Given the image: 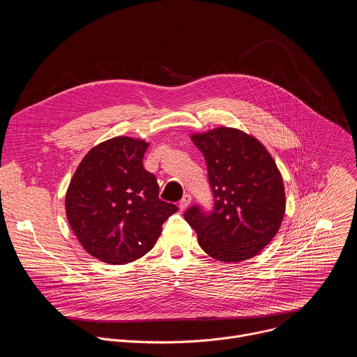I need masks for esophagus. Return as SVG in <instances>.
Listing matches in <instances>:
<instances>
[{
  "mask_svg": "<svg viewBox=\"0 0 357 357\" xmlns=\"http://www.w3.org/2000/svg\"><path fill=\"white\" fill-rule=\"evenodd\" d=\"M190 202H192V197H190V195H183V197L181 199V202H179V209L181 211H185L189 205H190Z\"/></svg>",
  "mask_w": 357,
  "mask_h": 357,
  "instance_id": "esophagus-1",
  "label": "esophagus"
}]
</instances>
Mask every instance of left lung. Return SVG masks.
<instances>
[{
	"label": "left lung",
	"instance_id": "left-lung-1",
	"mask_svg": "<svg viewBox=\"0 0 357 357\" xmlns=\"http://www.w3.org/2000/svg\"><path fill=\"white\" fill-rule=\"evenodd\" d=\"M208 165L215 208L190 206L185 220L199 245L223 263L251 259L274 238L285 213L282 176L266 146L237 128L193 134Z\"/></svg>",
	"mask_w": 357,
	"mask_h": 357
}]
</instances>
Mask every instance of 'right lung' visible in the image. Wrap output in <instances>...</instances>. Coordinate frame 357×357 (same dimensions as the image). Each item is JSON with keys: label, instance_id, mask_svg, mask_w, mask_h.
<instances>
[{"label": "right lung", "instance_id": "right-lung-1", "mask_svg": "<svg viewBox=\"0 0 357 357\" xmlns=\"http://www.w3.org/2000/svg\"><path fill=\"white\" fill-rule=\"evenodd\" d=\"M144 139L116 137L91 148L66 192L68 222L90 256L127 264L148 252L178 208L160 199L154 174L144 169Z\"/></svg>", "mask_w": 357, "mask_h": 357}]
</instances>
